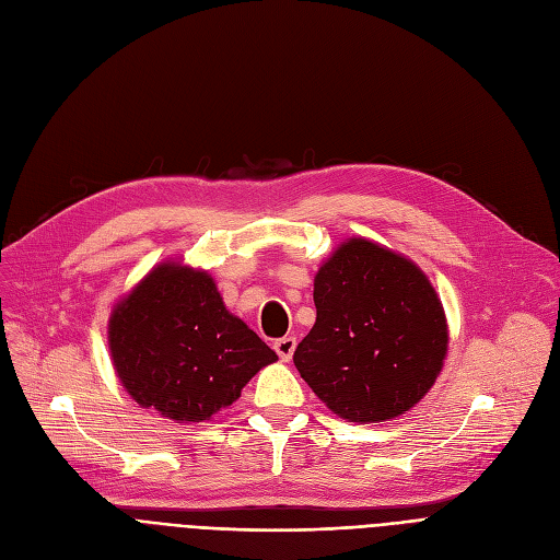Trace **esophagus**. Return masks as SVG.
Here are the masks:
<instances>
[{
	"label": "esophagus",
	"instance_id": "1",
	"mask_svg": "<svg viewBox=\"0 0 560 560\" xmlns=\"http://www.w3.org/2000/svg\"><path fill=\"white\" fill-rule=\"evenodd\" d=\"M295 345H298L295 337L285 335V337H281V339L275 341V351L279 353L281 360H291V355H293V351H295Z\"/></svg>",
	"mask_w": 560,
	"mask_h": 560
}]
</instances>
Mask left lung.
Segmentation results:
<instances>
[{
  "label": "left lung",
  "instance_id": "obj_1",
  "mask_svg": "<svg viewBox=\"0 0 560 560\" xmlns=\"http://www.w3.org/2000/svg\"><path fill=\"white\" fill-rule=\"evenodd\" d=\"M316 323L293 355L306 384L337 417H400L435 384L448 332L435 288L411 260L349 240L314 279Z\"/></svg>",
  "mask_w": 560,
  "mask_h": 560
}]
</instances>
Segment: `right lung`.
Returning <instances> with one entry per match:
<instances>
[{"label":"right lung","mask_w":560,"mask_h":560,"mask_svg":"<svg viewBox=\"0 0 560 560\" xmlns=\"http://www.w3.org/2000/svg\"><path fill=\"white\" fill-rule=\"evenodd\" d=\"M120 384L147 409L178 423L209 421L230 407L277 353L232 316L207 272L160 265L109 320Z\"/></svg>","instance_id":"obj_1"}]
</instances>
